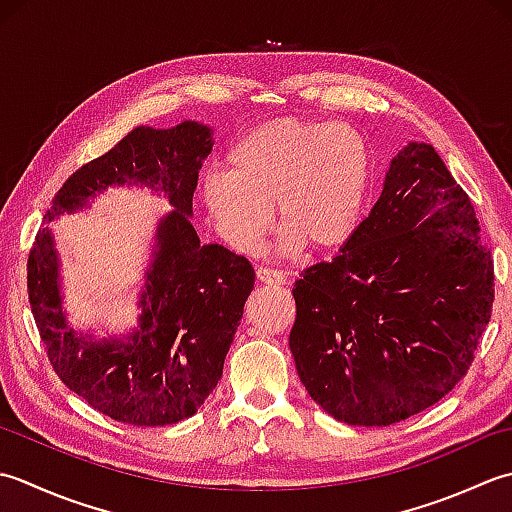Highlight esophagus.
Segmentation results:
<instances>
[{"label":"esophagus","mask_w":512,"mask_h":512,"mask_svg":"<svg viewBox=\"0 0 512 512\" xmlns=\"http://www.w3.org/2000/svg\"><path fill=\"white\" fill-rule=\"evenodd\" d=\"M256 278L265 285H285L287 276L280 269H269V267H258L256 269Z\"/></svg>","instance_id":"1"}]
</instances>
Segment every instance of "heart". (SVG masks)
<instances>
[{
	"label": "heart",
	"mask_w": 512,
	"mask_h": 512,
	"mask_svg": "<svg viewBox=\"0 0 512 512\" xmlns=\"http://www.w3.org/2000/svg\"><path fill=\"white\" fill-rule=\"evenodd\" d=\"M227 172L203 179L207 212L236 252L252 254L271 223L285 249H336L356 232L371 154L351 125L285 117L258 125L227 152Z\"/></svg>",
	"instance_id": "heart-1"
}]
</instances>
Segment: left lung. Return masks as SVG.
Here are the masks:
<instances>
[{"label": "left lung", "mask_w": 512, "mask_h": 512, "mask_svg": "<svg viewBox=\"0 0 512 512\" xmlns=\"http://www.w3.org/2000/svg\"><path fill=\"white\" fill-rule=\"evenodd\" d=\"M493 285L471 198L433 145L409 143L340 254L296 280L289 349L300 382L353 426L429 409L471 367Z\"/></svg>", "instance_id": "left-lung-1"}]
</instances>
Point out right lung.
Wrapping results in <instances>:
<instances>
[{
  "mask_svg": "<svg viewBox=\"0 0 512 512\" xmlns=\"http://www.w3.org/2000/svg\"><path fill=\"white\" fill-rule=\"evenodd\" d=\"M212 145V130L196 121L170 130L134 128L81 165L52 198L46 221L83 210L110 185H148L174 207L156 227L139 327L125 340L99 342L66 327L48 227L30 249L28 300L52 369L92 409L123 424L165 426L196 413L221 380L254 289L252 263L223 245H201L190 221L198 170Z\"/></svg>",
  "mask_w": 512,
  "mask_h": 512,
  "instance_id": "add662e5",
  "label": "right lung"
}]
</instances>
